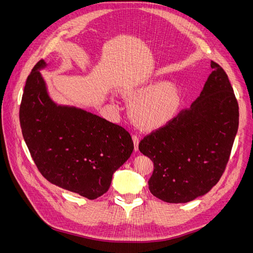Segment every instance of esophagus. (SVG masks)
I'll return each mask as SVG.
<instances>
[{"label": "esophagus", "instance_id": "obj_1", "mask_svg": "<svg viewBox=\"0 0 253 253\" xmlns=\"http://www.w3.org/2000/svg\"><path fill=\"white\" fill-rule=\"evenodd\" d=\"M133 141H134V147H135V152L138 151V145H139V137L137 135L132 136Z\"/></svg>", "mask_w": 253, "mask_h": 253}]
</instances>
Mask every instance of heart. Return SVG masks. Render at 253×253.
I'll return each mask as SVG.
<instances>
[{
    "label": "heart",
    "mask_w": 253,
    "mask_h": 253,
    "mask_svg": "<svg viewBox=\"0 0 253 253\" xmlns=\"http://www.w3.org/2000/svg\"><path fill=\"white\" fill-rule=\"evenodd\" d=\"M120 93L133 99L129 114L135 124L143 129H156L166 126L177 112L180 94L170 81L136 82L122 85Z\"/></svg>",
    "instance_id": "obj_1"
}]
</instances>
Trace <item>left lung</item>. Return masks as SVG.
I'll list each match as a JSON object with an SVG mask.
<instances>
[{"mask_svg": "<svg viewBox=\"0 0 253 253\" xmlns=\"http://www.w3.org/2000/svg\"><path fill=\"white\" fill-rule=\"evenodd\" d=\"M212 73L188 110L140 141L154 163L151 193L171 204L205 195L216 185L239 128V104L225 71L211 61Z\"/></svg>", "mask_w": 253, "mask_h": 253, "instance_id": "1", "label": "left lung"}]
</instances>
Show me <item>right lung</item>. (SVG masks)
Returning <instances> with one entry per match:
<instances>
[{
  "mask_svg": "<svg viewBox=\"0 0 253 253\" xmlns=\"http://www.w3.org/2000/svg\"><path fill=\"white\" fill-rule=\"evenodd\" d=\"M40 60L28 76L20 106L27 148L49 182L96 200L110 189L114 173L132 155L134 143L126 128L49 96Z\"/></svg>",
  "mask_w": 253,
  "mask_h": 253,
  "instance_id": "right-lung-1",
  "label": "right lung"
}]
</instances>
